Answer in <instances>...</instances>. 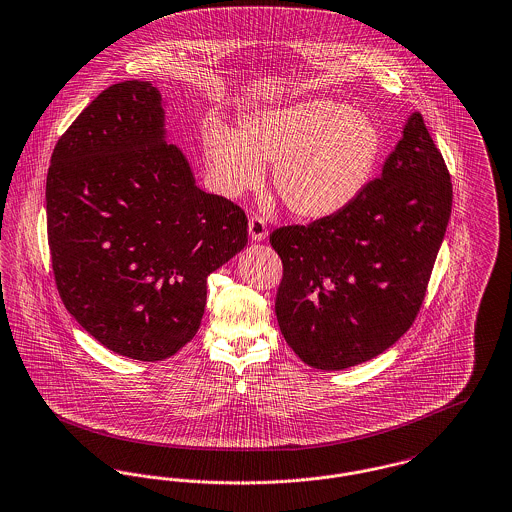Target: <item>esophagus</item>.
I'll return each instance as SVG.
<instances>
[{"label":"esophagus","mask_w":512,"mask_h":512,"mask_svg":"<svg viewBox=\"0 0 512 512\" xmlns=\"http://www.w3.org/2000/svg\"><path fill=\"white\" fill-rule=\"evenodd\" d=\"M249 236L253 241H263L269 236V228L267 222L261 216H253L249 220Z\"/></svg>","instance_id":"34e87169"}]
</instances>
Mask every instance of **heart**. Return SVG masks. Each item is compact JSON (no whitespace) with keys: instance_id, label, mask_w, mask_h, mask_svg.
Returning <instances> with one entry per match:
<instances>
[{"instance_id":"1","label":"heart","mask_w":512,"mask_h":512,"mask_svg":"<svg viewBox=\"0 0 512 512\" xmlns=\"http://www.w3.org/2000/svg\"><path fill=\"white\" fill-rule=\"evenodd\" d=\"M381 135L373 120L331 98L274 104L241 116L236 133L212 121L203 135L214 187L236 199L261 185L272 166V189L294 216L323 220L350 207L377 166Z\"/></svg>"}]
</instances>
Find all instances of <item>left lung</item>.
Returning <instances> with one entry per match:
<instances>
[{
	"label": "left lung",
	"mask_w": 512,
	"mask_h": 512,
	"mask_svg": "<svg viewBox=\"0 0 512 512\" xmlns=\"http://www.w3.org/2000/svg\"><path fill=\"white\" fill-rule=\"evenodd\" d=\"M451 174L420 112L344 211L271 234L282 259L276 319L315 369L373 360L408 331L451 218Z\"/></svg>",
	"instance_id": "left-lung-1"
}]
</instances>
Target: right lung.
Returning <instances> with one entry per match:
<instances>
[{"instance_id":"obj_1","label":"right lung","mask_w":512,"mask_h":512,"mask_svg":"<svg viewBox=\"0 0 512 512\" xmlns=\"http://www.w3.org/2000/svg\"><path fill=\"white\" fill-rule=\"evenodd\" d=\"M46 214L65 309L131 360H166L197 334L207 276L247 243L245 212L199 189L166 143L149 81L108 87L61 135Z\"/></svg>"}]
</instances>
